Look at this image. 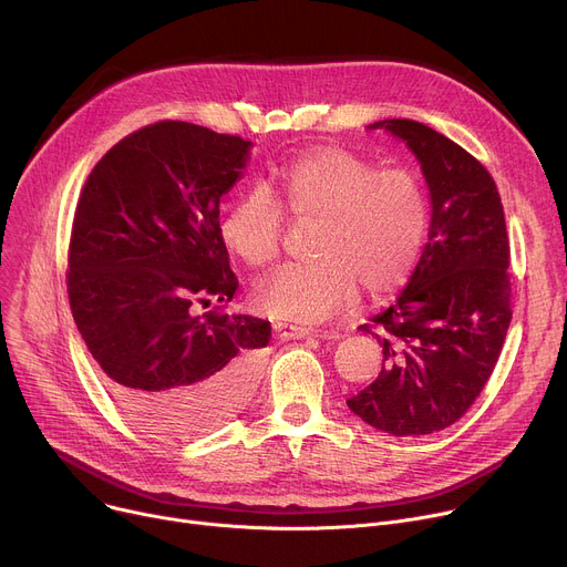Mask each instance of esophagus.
<instances>
[{
	"label": "esophagus",
	"mask_w": 567,
	"mask_h": 567,
	"mask_svg": "<svg viewBox=\"0 0 567 567\" xmlns=\"http://www.w3.org/2000/svg\"><path fill=\"white\" fill-rule=\"evenodd\" d=\"M276 332L280 339H305L309 337L313 330L311 328H302V326H282V322H278L276 326Z\"/></svg>",
	"instance_id": "obj_1"
}]
</instances>
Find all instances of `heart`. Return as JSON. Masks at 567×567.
<instances>
[{"mask_svg": "<svg viewBox=\"0 0 567 567\" xmlns=\"http://www.w3.org/2000/svg\"><path fill=\"white\" fill-rule=\"evenodd\" d=\"M269 193L293 224L318 228L316 260L282 269L260 287L258 305L267 313L326 320L359 287L368 298H383L411 280L429 233V199L411 171H379L352 150L320 145L276 173ZM280 209L267 193L251 190L221 217V241L247 269L265 271L280 258Z\"/></svg>", "mask_w": 567, "mask_h": 567, "instance_id": "obj_1", "label": "heart"}]
</instances>
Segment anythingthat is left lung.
I'll return each instance as SVG.
<instances>
[{
	"instance_id": "obj_1",
	"label": "left lung",
	"mask_w": 567,
	"mask_h": 567,
	"mask_svg": "<svg viewBox=\"0 0 567 567\" xmlns=\"http://www.w3.org/2000/svg\"><path fill=\"white\" fill-rule=\"evenodd\" d=\"M370 127L415 152L433 217L409 287L359 328L379 341L383 365L348 406L383 433L429 435L471 409L498 363L512 320L509 235L496 182L473 154L417 121Z\"/></svg>"
}]
</instances>
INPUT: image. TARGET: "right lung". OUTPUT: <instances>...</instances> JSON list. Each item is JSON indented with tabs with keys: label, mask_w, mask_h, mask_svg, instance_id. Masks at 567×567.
Here are the masks:
<instances>
[{
	"label": "right lung",
	"mask_w": 567,
	"mask_h": 567,
	"mask_svg": "<svg viewBox=\"0 0 567 567\" xmlns=\"http://www.w3.org/2000/svg\"><path fill=\"white\" fill-rule=\"evenodd\" d=\"M251 141L184 121L125 138L80 190L66 293L75 328L118 406L168 440L204 435L251 396L269 320L230 313L237 291L219 197ZM219 301L197 317V303Z\"/></svg>",
	"instance_id": "add662e5"
}]
</instances>
